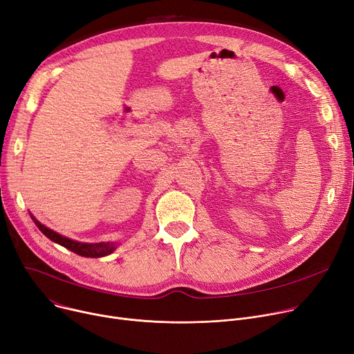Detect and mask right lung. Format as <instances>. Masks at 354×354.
Here are the masks:
<instances>
[{
  "label": "right lung",
  "mask_w": 354,
  "mask_h": 354,
  "mask_svg": "<svg viewBox=\"0 0 354 354\" xmlns=\"http://www.w3.org/2000/svg\"><path fill=\"white\" fill-rule=\"evenodd\" d=\"M32 220H34V223L37 224L39 230L43 232L50 240H53L54 243H58L62 247L68 248V250L74 252L78 256H82V257H102V256H107V254H110L111 252L115 250L114 243H78L75 240H70L64 236H61V234L50 230V228H47L46 225L41 224L34 217H32Z\"/></svg>",
  "instance_id": "1"
}]
</instances>
